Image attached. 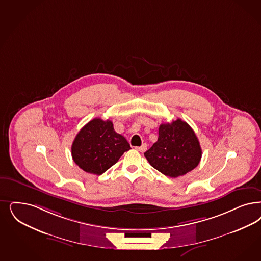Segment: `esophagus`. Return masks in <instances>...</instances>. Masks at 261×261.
Returning <instances> with one entry per match:
<instances>
[{
    "label": "esophagus",
    "mask_w": 261,
    "mask_h": 261,
    "mask_svg": "<svg viewBox=\"0 0 261 261\" xmlns=\"http://www.w3.org/2000/svg\"><path fill=\"white\" fill-rule=\"evenodd\" d=\"M146 148H147V145H146V144H143L141 146L136 147V149H137L138 151H140V152H144V151L146 150Z\"/></svg>",
    "instance_id": "obj_1"
}]
</instances>
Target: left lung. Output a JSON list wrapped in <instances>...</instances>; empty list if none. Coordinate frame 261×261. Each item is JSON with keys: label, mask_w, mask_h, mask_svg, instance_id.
I'll return each mask as SVG.
<instances>
[{"label": "left lung", "mask_w": 261, "mask_h": 261, "mask_svg": "<svg viewBox=\"0 0 261 261\" xmlns=\"http://www.w3.org/2000/svg\"><path fill=\"white\" fill-rule=\"evenodd\" d=\"M201 153L194 130L177 118L159 126L158 140L144 156L154 169L175 178L193 171L201 159Z\"/></svg>", "instance_id": "left-lung-1"}]
</instances>
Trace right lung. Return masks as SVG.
Wrapping results in <instances>:
<instances>
[{"instance_id": "right-lung-1", "label": "right lung", "mask_w": 261, "mask_h": 261, "mask_svg": "<svg viewBox=\"0 0 261 261\" xmlns=\"http://www.w3.org/2000/svg\"><path fill=\"white\" fill-rule=\"evenodd\" d=\"M131 149L125 138L117 134L111 120L93 118L82 128L71 146L72 158L83 171L100 175Z\"/></svg>"}]
</instances>
